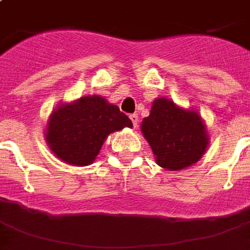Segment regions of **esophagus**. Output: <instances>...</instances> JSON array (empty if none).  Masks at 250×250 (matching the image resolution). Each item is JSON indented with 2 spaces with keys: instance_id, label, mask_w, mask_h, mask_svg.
Returning <instances> with one entry per match:
<instances>
[{
  "instance_id": "esophagus-1",
  "label": "esophagus",
  "mask_w": 250,
  "mask_h": 250,
  "mask_svg": "<svg viewBox=\"0 0 250 250\" xmlns=\"http://www.w3.org/2000/svg\"><path fill=\"white\" fill-rule=\"evenodd\" d=\"M130 119H131V122H132L134 127H136V125H138V123H139V116H138V114H131Z\"/></svg>"
}]
</instances>
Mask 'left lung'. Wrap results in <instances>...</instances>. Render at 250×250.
Wrapping results in <instances>:
<instances>
[{
    "mask_svg": "<svg viewBox=\"0 0 250 250\" xmlns=\"http://www.w3.org/2000/svg\"><path fill=\"white\" fill-rule=\"evenodd\" d=\"M142 132L158 165L167 170H181L198 162L208 147L201 116L165 98L154 102L150 115L142 122Z\"/></svg>",
    "mask_w": 250,
    "mask_h": 250,
    "instance_id": "1",
    "label": "left lung"
}]
</instances>
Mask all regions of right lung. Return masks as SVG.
I'll use <instances>...</instances> for the list:
<instances>
[{"mask_svg": "<svg viewBox=\"0 0 250 250\" xmlns=\"http://www.w3.org/2000/svg\"><path fill=\"white\" fill-rule=\"evenodd\" d=\"M123 127H132V122L118 105L96 95L84 96L52 114L46 142L64 162L87 166L95 161L105 138Z\"/></svg>", "mask_w": 250, "mask_h": 250, "instance_id": "add662e5", "label": "right lung"}]
</instances>
